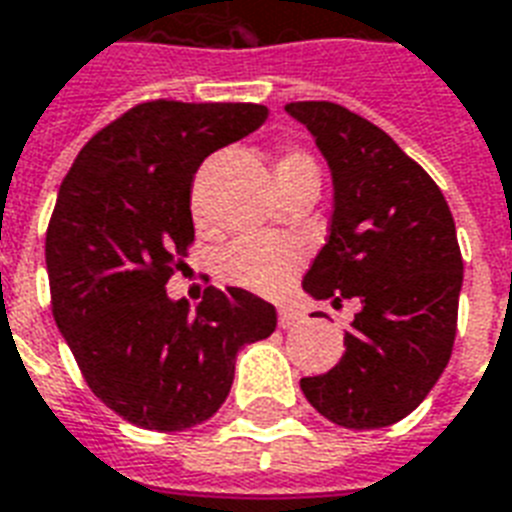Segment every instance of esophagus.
<instances>
[{"instance_id":"34e87169","label":"esophagus","mask_w":512,"mask_h":512,"mask_svg":"<svg viewBox=\"0 0 512 512\" xmlns=\"http://www.w3.org/2000/svg\"><path fill=\"white\" fill-rule=\"evenodd\" d=\"M301 312L296 310H280L277 312V323H280V328H296L301 326Z\"/></svg>"}]
</instances>
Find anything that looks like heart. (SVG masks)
<instances>
[{
    "label": "heart",
    "instance_id": "b5f03b06",
    "mask_svg": "<svg viewBox=\"0 0 512 512\" xmlns=\"http://www.w3.org/2000/svg\"><path fill=\"white\" fill-rule=\"evenodd\" d=\"M272 176L280 189L299 184H320V170L310 154L293 146H280L272 157ZM200 194H194V213L200 216ZM304 251L293 240H256L245 237L237 240L219 256V277L224 283L245 288L253 293H277L291 283V277L299 272Z\"/></svg>",
    "mask_w": 512,
    "mask_h": 512
}]
</instances>
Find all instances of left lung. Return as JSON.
Listing matches in <instances>:
<instances>
[{
	"label": "left lung",
	"mask_w": 512,
	"mask_h": 512,
	"mask_svg": "<svg viewBox=\"0 0 512 512\" xmlns=\"http://www.w3.org/2000/svg\"><path fill=\"white\" fill-rule=\"evenodd\" d=\"M334 178L331 235L301 285L360 312L344 355L301 392L334 425L376 430L408 417L441 379L457 336L462 253L449 202L374 122L331 101L285 106Z\"/></svg>",
	"instance_id": "obj_1"
}]
</instances>
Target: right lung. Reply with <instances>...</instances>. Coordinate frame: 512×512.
<instances>
[{
    "mask_svg": "<svg viewBox=\"0 0 512 512\" xmlns=\"http://www.w3.org/2000/svg\"><path fill=\"white\" fill-rule=\"evenodd\" d=\"M259 104L146 101L95 133L63 178L45 240L53 318L95 398L130 425L178 433L227 400L237 352L277 326L269 301L165 285L194 240L202 160L267 120Z\"/></svg>",
    "mask_w": 512,
    "mask_h": 512,
    "instance_id": "1",
    "label": "right lung"
}]
</instances>
